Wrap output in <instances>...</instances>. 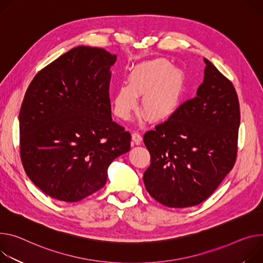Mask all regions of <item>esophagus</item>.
<instances>
[{"instance_id":"obj_1","label":"esophagus","mask_w":263,"mask_h":263,"mask_svg":"<svg viewBox=\"0 0 263 263\" xmlns=\"http://www.w3.org/2000/svg\"><path fill=\"white\" fill-rule=\"evenodd\" d=\"M132 140L135 145H140L141 141H142V137L138 132H134L132 134Z\"/></svg>"}]
</instances>
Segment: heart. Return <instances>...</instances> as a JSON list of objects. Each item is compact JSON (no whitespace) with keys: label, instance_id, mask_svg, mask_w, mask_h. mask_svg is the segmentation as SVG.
<instances>
[{"label":"heart","instance_id":"1","mask_svg":"<svg viewBox=\"0 0 263 263\" xmlns=\"http://www.w3.org/2000/svg\"><path fill=\"white\" fill-rule=\"evenodd\" d=\"M184 92L182 71L166 60L156 59L136 66L128 76L127 85H121L112 94L115 114L128 118L142 97L141 110L150 121L171 116L179 107Z\"/></svg>","mask_w":263,"mask_h":263}]
</instances>
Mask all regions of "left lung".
I'll list each match as a JSON object with an SVG mask.
<instances>
[{
  "label": "left lung",
  "mask_w": 263,
  "mask_h": 263,
  "mask_svg": "<svg viewBox=\"0 0 263 263\" xmlns=\"http://www.w3.org/2000/svg\"><path fill=\"white\" fill-rule=\"evenodd\" d=\"M196 97L144 135L151 164L149 194L161 204L186 208L213 194L233 169L240 110L233 84L210 61Z\"/></svg>",
  "instance_id": "8db88e82"
}]
</instances>
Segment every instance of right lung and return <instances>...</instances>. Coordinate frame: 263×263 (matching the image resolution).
Listing matches in <instances>:
<instances>
[{"instance_id": "obj_1", "label": "right lung", "mask_w": 263, "mask_h": 263, "mask_svg": "<svg viewBox=\"0 0 263 263\" xmlns=\"http://www.w3.org/2000/svg\"><path fill=\"white\" fill-rule=\"evenodd\" d=\"M116 55L79 46L42 69L20 110L27 176L48 196L77 202L102 189L131 134L112 121L109 86Z\"/></svg>"}]
</instances>
